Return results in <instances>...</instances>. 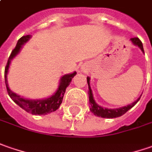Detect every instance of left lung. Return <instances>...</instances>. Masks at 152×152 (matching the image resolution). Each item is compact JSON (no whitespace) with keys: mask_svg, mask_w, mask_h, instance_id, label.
<instances>
[{"mask_svg":"<svg viewBox=\"0 0 152 152\" xmlns=\"http://www.w3.org/2000/svg\"><path fill=\"white\" fill-rule=\"evenodd\" d=\"M131 42L133 43L134 45L138 46L139 48L141 50V51L144 53V49H143V45L141 43V41L139 39V38H132L130 39ZM86 80H87V84H88V88H89V91H88V94H89V102H90V110L92 113H94V115L98 116V117H101V118H117V117H120L122 116L123 114H124L125 113L127 112L128 110H129L131 107H133L140 100V97H139L136 101H134L132 102L131 104H129L127 106H124V107H119V108H114V109H111V108H103L101 106L97 105L94 98H93V95H92V89H91V86H90V77H86Z\"/></svg>","mask_w":152,"mask_h":152,"instance_id":"8db88e82","label":"left lung"}]
</instances>
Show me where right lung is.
<instances>
[{
  "mask_svg": "<svg viewBox=\"0 0 152 152\" xmlns=\"http://www.w3.org/2000/svg\"><path fill=\"white\" fill-rule=\"evenodd\" d=\"M31 38V35H26L22 37L18 41V44L16 45L15 49H14L11 55L9 56V59L7 60V64L5 68V82H6V86H7V90L8 95L10 97L16 102L19 107H21L25 111L28 113H30L34 115H42V114H47L50 113L55 112V110H57L60 105L62 102L64 94L66 92V89L67 86L70 85L71 79L76 75V72H73L71 74H66L65 76H63L60 78V86L58 87L57 91L51 96V97L42 99V100H31V99H25L23 97H21L19 95L16 94L15 92H12L9 88L7 84V73L9 66L11 64V61L13 59L16 55L18 54L21 50L22 46L29 40Z\"/></svg>",
  "mask_w": 152,
  "mask_h": 152,
  "instance_id": "obj_1",
  "label": "right lung"
}]
</instances>
